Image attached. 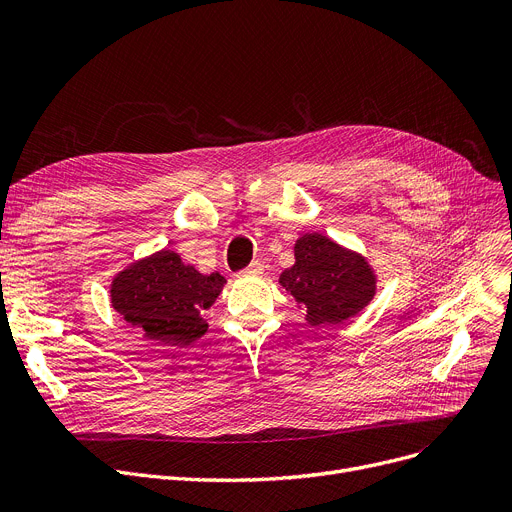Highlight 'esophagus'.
<instances>
[{"instance_id": "esophagus-1", "label": "esophagus", "mask_w": 512, "mask_h": 512, "mask_svg": "<svg viewBox=\"0 0 512 512\" xmlns=\"http://www.w3.org/2000/svg\"><path fill=\"white\" fill-rule=\"evenodd\" d=\"M263 274V265L259 263V261H253L247 270H242L240 274H238V278H257V276H261Z\"/></svg>"}]
</instances>
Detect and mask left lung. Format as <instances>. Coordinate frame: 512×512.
Instances as JSON below:
<instances>
[{
	"label": "left lung",
	"instance_id": "left-lung-1",
	"mask_svg": "<svg viewBox=\"0 0 512 512\" xmlns=\"http://www.w3.org/2000/svg\"><path fill=\"white\" fill-rule=\"evenodd\" d=\"M292 294L311 328L361 313L378 292V274L361 253L338 245L321 232H307L294 242V265L278 280Z\"/></svg>",
	"mask_w": 512,
	"mask_h": 512
}]
</instances>
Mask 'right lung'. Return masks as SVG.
I'll return each instance as SVG.
<instances>
[{
  "instance_id": "right-lung-1",
  "label": "right lung",
  "mask_w": 512,
  "mask_h": 512,
  "mask_svg": "<svg viewBox=\"0 0 512 512\" xmlns=\"http://www.w3.org/2000/svg\"><path fill=\"white\" fill-rule=\"evenodd\" d=\"M226 278L201 274L180 253L161 249L126 265L110 284L114 311L145 340L182 346L199 340L209 324L205 311L220 297Z\"/></svg>"
}]
</instances>
